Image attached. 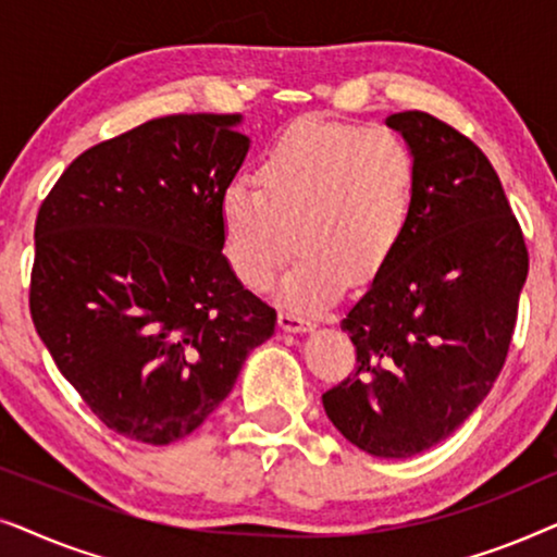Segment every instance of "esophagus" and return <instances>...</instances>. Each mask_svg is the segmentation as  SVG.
Returning <instances> with one entry per match:
<instances>
[{
	"mask_svg": "<svg viewBox=\"0 0 557 557\" xmlns=\"http://www.w3.org/2000/svg\"><path fill=\"white\" fill-rule=\"evenodd\" d=\"M278 324H281V330H286V332H309L311 326H314L311 319H307L304 314H299V311H292V309L281 311Z\"/></svg>",
	"mask_w": 557,
	"mask_h": 557,
	"instance_id": "34e87169",
	"label": "esophagus"
}]
</instances>
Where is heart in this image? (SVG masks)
I'll use <instances>...</instances> for the list:
<instances>
[{
	"mask_svg": "<svg viewBox=\"0 0 557 557\" xmlns=\"http://www.w3.org/2000/svg\"><path fill=\"white\" fill-rule=\"evenodd\" d=\"M258 185L220 195L223 253L243 284L263 292L294 250L288 301L322 307L345 281L368 284L393 261L413 223L418 159L393 128L304 119L263 151Z\"/></svg>",
	"mask_w": 557,
	"mask_h": 557,
	"instance_id": "1",
	"label": "heart"
}]
</instances>
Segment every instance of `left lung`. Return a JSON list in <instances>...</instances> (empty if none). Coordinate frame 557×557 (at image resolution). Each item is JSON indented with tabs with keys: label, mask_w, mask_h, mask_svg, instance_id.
Wrapping results in <instances>:
<instances>
[{
	"label": "left lung",
	"mask_w": 557,
	"mask_h": 557,
	"mask_svg": "<svg viewBox=\"0 0 557 557\" xmlns=\"http://www.w3.org/2000/svg\"><path fill=\"white\" fill-rule=\"evenodd\" d=\"M385 124L416 151V215L342 319L357 368L322 403L349 444L408 459L451 436L490 395L530 258L497 172L469 136L425 111Z\"/></svg>",
	"instance_id": "8db88e82"
}]
</instances>
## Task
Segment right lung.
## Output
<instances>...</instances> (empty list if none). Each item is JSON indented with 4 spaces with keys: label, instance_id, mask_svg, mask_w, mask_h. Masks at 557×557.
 <instances>
[{
    "label": "right lung",
    "instance_id": "add662e5",
    "mask_svg": "<svg viewBox=\"0 0 557 557\" xmlns=\"http://www.w3.org/2000/svg\"><path fill=\"white\" fill-rule=\"evenodd\" d=\"M238 113H177L83 151L35 223L29 314L86 406L164 446L233 391L276 309L223 256L218 205L248 154Z\"/></svg>",
    "mask_w": 557,
    "mask_h": 557
}]
</instances>
